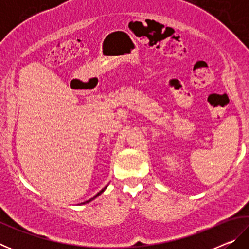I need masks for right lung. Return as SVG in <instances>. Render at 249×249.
<instances>
[{
    "label": "right lung",
    "instance_id": "add662e5",
    "mask_svg": "<svg viewBox=\"0 0 249 249\" xmlns=\"http://www.w3.org/2000/svg\"><path fill=\"white\" fill-rule=\"evenodd\" d=\"M107 187H105V188H103V189H102V190H101V191H100V192L98 193V195H95V196H94L93 197H92V199H90V200H88V201H86V202H83V203H82V204H84V203H89V202H90V201H92V200H94L96 196H99L101 195V193H102V192H103V191L105 190V189H107Z\"/></svg>",
    "mask_w": 249,
    "mask_h": 249
}]
</instances>
